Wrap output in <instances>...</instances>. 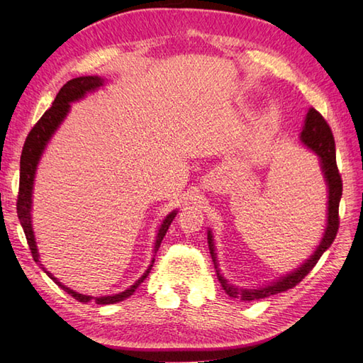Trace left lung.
Segmentation results:
<instances>
[{"instance_id": "obj_1", "label": "left lung", "mask_w": 363, "mask_h": 363, "mask_svg": "<svg viewBox=\"0 0 363 363\" xmlns=\"http://www.w3.org/2000/svg\"><path fill=\"white\" fill-rule=\"evenodd\" d=\"M301 142L318 156L321 172H323V176H325V181L328 186V194H329L328 223H326L325 234H323L321 242L317 246L315 252L304 262L303 265L296 268L295 272L281 277L279 281L265 285V287L238 289L237 285L229 284L225 277L220 274L218 264H217V252H215V246H213V235L211 230H207V243H209L213 265L217 268V277L223 290H225L230 298H238L242 301H257L262 298L276 295V293L293 289L296 284H299L307 274L312 272V268L317 265V262L323 256V252H325L334 242L338 230V225H340V218H338V204H340L343 184H342V176L338 173V168H337L335 142H334L333 130H330L328 121L323 118V115L318 111H315L313 107L309 109V112L306 115L304 128H303V133H301Z\"/></svg>"}]
</instances>
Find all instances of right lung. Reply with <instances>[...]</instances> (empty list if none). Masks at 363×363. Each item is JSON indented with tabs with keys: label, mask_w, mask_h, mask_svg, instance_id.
<instances>
[{
	"label": "right lung",
	"mask_w": 363,
	"mask_h": 363,
	"mask_svg": "<svg viewBox=\"0 0 363 363\" xmlns=\"http://www.w3.org/2000/svg\"><path fill=\"white\" fill-rule=\"evenodd\" d=\"M103 84H104V79L99 78V76H81V78H74L72 81H68L65 86L59 90L56 98H54L52 106L42 115V118L35 123L34 128L30 129V133L26 137L25 146H23L21 157H20V187H18V199H17V213H18V220L21 223V228L25 230L29 250L33 252V257L37 264L40 260H38L35 237H34L33 225H30V209H33V189H34V177H35L38 160H40L42 152L46 148V145H48L50 138L52 137L54 133H56L57 128L60 126V123L64 121L67 113L70 112V104L86 96L89 91H95L96 89L101 87ZM176 213L177 211L169 212L165 217V220L162 221V225L157 230L154 252L159 250V246L162 240H164L167 230L169 225H172L173 218L176 217ZM152 264H154V259L151 260V265L143 273V276L138 277V281H135L134 285H130L128 290L117 293V295H112V296H96V298L89 296V295H81V293L65 287L62 282L57 281V277H54L50 272H46L45 268L43 269L60 289H64L68 295H72L74 299L81 301V303H89V301L94 299L96 304H115L133 295L138 285H140L146 279V276L150 274Z\"/></svg>",
	"instance_id": "right-lung-1"
}]
</instances>
